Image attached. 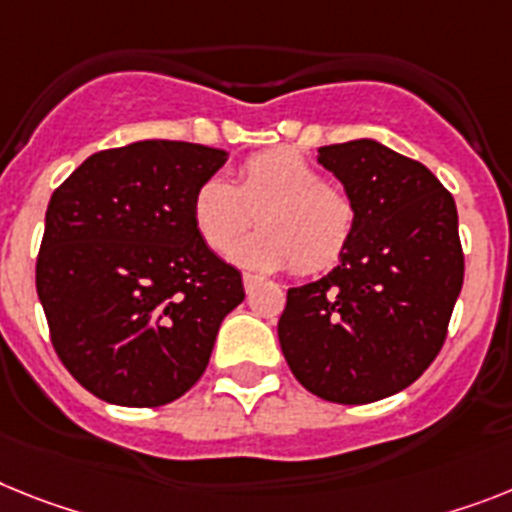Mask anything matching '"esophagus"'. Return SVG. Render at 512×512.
Masks as SVG:
<instances>
[{"label":"esophagus","instance_id":"esophagus-1","mask_svg":"<svg viewBox=\"0 0 512 512\" xmlns=\"http://www.w3.org/2000/svg\"><path fill=\"white\" fill-rule=\"evenodd\" d=\"M242 281H244V289H247V294H252V289H255L257 283H260V278L252 276V273H244Z\"/></svg>","mask_w":512,"mask_h":512}]
</instances>
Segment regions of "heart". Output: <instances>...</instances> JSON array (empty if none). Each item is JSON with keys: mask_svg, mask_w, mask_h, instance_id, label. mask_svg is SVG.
<instances>
[{"mask_svg": "<svg viewBox=\"0 0 512 512\" xmlns=\"http://www.w3.org/2000/svg\"><path fill=\"white\" fill-rule=\"evenodd\" d=\"M258 213L261 231L231 250L252 270L294 263L304 276L322 273L346 255L356 229L351 195L291 150H263L239 166L236 187L208 176L192 195V223L203 244L226 252Z\"/></svg>", "mask_w": 512, "mask_h": 512, "instance_id": "1", "label": "heart"}]
</instances>
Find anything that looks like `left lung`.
<instances>
[{
	"mask_svg": "<svg viewBox=\"0 0 512 512\" xmlns=\"http://www.w3.org/2000/svg\"><path fill=\"white\" fill-rule=\"evenodd\" d=\"M317 153L354 200V239L328 276L289 289L278 341L309 393L359 406L409 388L440 354L463 286L458 210L424 163L377 140Z\"/></svg>",
	"mask_w": 512,
	"mask_h": 512,
	"instance_id": "left-lung-1",
	"label": "left lung"
}]
</instances>
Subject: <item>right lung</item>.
Segmentation results:
<instances>
[{
    "mask_svg": "<svg viewBox=\"0 0 512 512\" xmlns=\"http://www.w3.org/2000/svg\"><path fill=\"white\" fill-rule=\"evenodd\" d=\"M226 150L140 140L93 153L46 208L36 291L72 377L106 403L153 409L203 377L242 273L203 244L192 195Z\"/></svg>",
    "mask_w": 512,
    "mask_h": 512,
    "instance_id": "add662e5",
    "label": "right lung"
}]
</instances>
